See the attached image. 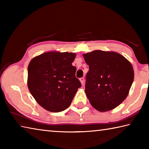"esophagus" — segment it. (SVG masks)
Masks as SVG:
<instances>
[{
  "label": "esophagus",
  "mask_w": 149,
  "mask_h": 149,
  "mask_svg": "<svg viewBox=\"0 0 149 149\" xmlns=\"http://www.w3.org/2000/svg\"><path fill=\"white\" fill-rule=\"evenodd\" d=\"M79 80H80L81 83V84L84 85V77H81L80 79H79Z\"/></svg>",
  "instance_id": "34e87169"
}]
</instances>
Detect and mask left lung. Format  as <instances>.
Instances as JSON below:
<instances>
[{
    "mask_svg": "<svg viewBox=\"0 0 149 149\" xmlns=\"http://www.w3.org/2000/svg\"><path fill=\"white\" fill-rule=\"evenodd\" d=\"M83 56L89 68L85 91L91 104L100 112L114 109L125 99L132 87V64L116 52L98 50Z\"/></svg>",
    "mask_w": 149,
    "mask_h": 149,
    "instance_id": "1",
    "label": "left lung"
}]
</instances>
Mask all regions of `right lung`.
Wrapping results in <instances>:
<instances>
[{
    "label": "right lung",
    "mask_w": 149,
    "mask_h": 149,
    "mask_svg": "<svg viewBox=\"0 0 149 149\" xmlns=\"http://www.w3.org/2000/svg\"><path fill=\"white\" fill-rule=\"evenodd\" d=\"M72 52H48L35 57L27 68V86L34 99L50 112H62L69 107L78 88Z\"/></svg>",
    "instance_id": "add662e5"
}]
</instances>
